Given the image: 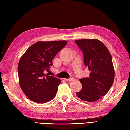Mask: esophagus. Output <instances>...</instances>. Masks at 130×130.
<instances>
[{"label":"esophagus","mask_w":130,"mask_h":130,"mask_svg":"<svg viewBox=\"0 0 130 130\" xmlns=\"http://www.w3.org/2000/svg\"><path fill=\"white\" fill-rule=\"evenodd\" d=\"M73 79L74 78L73 77H70L69 78H65V79H64V80L65 81H73Z\"/></svg>","instance_id":"1"}]
</instances>
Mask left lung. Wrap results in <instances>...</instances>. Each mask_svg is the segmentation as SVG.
Wrapping results in <instances>:
<instances>
[{
  "label": "left lung",
  "mask_w": 130,
  "mask_h": 130,
  "mask_svg": "<svg viewBox=\"0 0 130 130\" xmlns=\"http://www.w3.org/2000/svg\"><path fill=\"white\" fill-rule=\"evenodd\" d=\"M75 42L83 52L84 63L90 70L88 77L80 80L82 89L76 95L86 102H94L105 95L113 83L115 71L111 55L98 39H78Z\"/></svg>",
  "instance_id": "obj_1"
}]
</instances>
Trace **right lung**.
Returning a JSON list of instances; mask_svg holds the SVG:
<instances>
[{
	"label": "right lung",
	"mask_w": 130,
	"mask_h": 130,
	"mask_svg": "<svg viewBox=\"0 0 130 130\" xmlns=\"http://www.w3.org/2000/svg\"><path fill=\"white\" fill-rule=\"evenodd\" d=\"M67 43L66 41H38L21 57L18 65L19 85L31 100L45 103L56 96L61 80L44 71H49L52 60Z\"/></svg>",
	"instance_id": "add662e5"
}]
</instances>
